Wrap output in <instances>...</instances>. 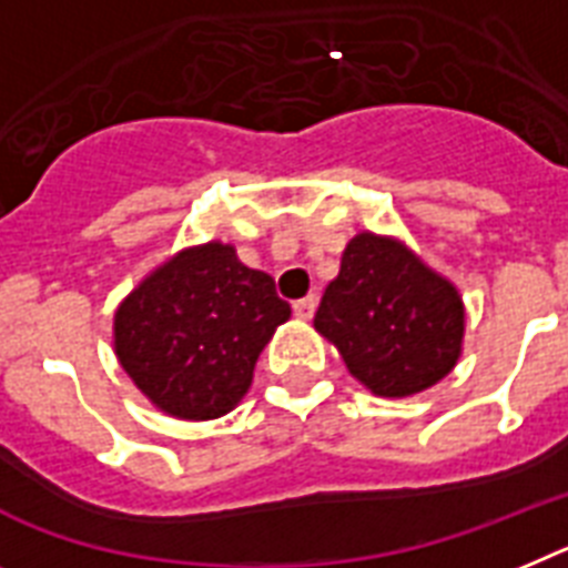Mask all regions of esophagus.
Instances as JSON below:
<instances>
[{
	"instance_id": "obj_1",
	"label": "esophagus",
	"mask_w": 568,
	"mask_h": 568,
	"mask_svg": "<svg viewBox=\"0 0 568 568\" xmlns=\"http://www.w3.org/2000/svg\"><path fill=\"white\" fill-rule=\"evenodd\" d=\"M314 308H317V294H308L303 300H294V314H297L300 321H312Z\"/></svg>"
}]
</instances>
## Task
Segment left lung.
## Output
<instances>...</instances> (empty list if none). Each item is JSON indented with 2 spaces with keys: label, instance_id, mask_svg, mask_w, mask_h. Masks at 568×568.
I'll return each mask as SVG.
<instances>
[{
  "label": "left lung",
  "instance_id": "obj_1",
  "mask_svg": "<svg viewBox=\"0 0 568 568\" xmlns=\"http://www.w3.org/2000/svg\"><path fill=\"white\" fill-rule=\"evenodd\" d=\"M314 328L361 384L404 398L454 369L465 312L456 288L389 240L361 233L326 285Z\"/></svg>",
  "mask_w": 568,
  "mask_h": 568
}]
</instances>
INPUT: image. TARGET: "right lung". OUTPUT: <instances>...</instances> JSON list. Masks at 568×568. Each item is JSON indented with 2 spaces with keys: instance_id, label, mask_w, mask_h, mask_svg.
<instances>
[{
  "instance_id": "obj_1",
  "label": "right lung",
  "mask_w": 568,
  "mask_h": 568,
  "mask_svg": "<svg viewBox=\"0 0 568 568\" xmlns=\"http://www.w3.org/2000/svg\"><path fill=\"white\" fill-rule=\"evenodd\" d=\"M292 317L265 271L211 242L161 265L114 314V352L135 387L190 422L225 416L251 387L274 328Z\"/></svg>"
}]
</instances>
